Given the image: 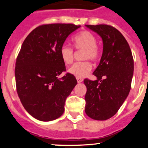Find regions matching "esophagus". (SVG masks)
<instances>
[{"label": "esophagus", "instance_id": "34e87169", "mask_svg": "<svg viewBox=\"0 0 148 148\" xmlns=\"http://www.w3.org/2000/svg\"><path fill=\"white\" fill-rule=\"evenodd\" d=\"M77 82H78V83H81V82H82L83 79L82 78H80V77H77Z\"/></svg>", "mask_w": 148, "mask_h": 148}]
</instances>
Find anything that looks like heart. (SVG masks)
I'll list each match as a JSON object with an SVG mask.
<instances>
[{
  "mask_svg": "<svg viewBox=\"0 0 148 148\" xmlns=\"http://www.w3.org/2000/svg\"><path fill=\"white\" fill-rule=\"evenodd\" d=\"M73 44L77 50H84L82 59L86 61L74 64L69 71L77 77L82 78L91 71L92 66L89 61L93 62L97 60L100 55V51L97 45V38L92 33L88 31H83L76 35L72 39ZM59 54L62 60L66 65L73 63L74 59V51L72 48L67 45H63L59 51Z\"/></svg>",
  "mask_w": 148,
  "mask_h": 148,
  "instance_id": "obj_1",
  "label": "heart"
}]
</instances>
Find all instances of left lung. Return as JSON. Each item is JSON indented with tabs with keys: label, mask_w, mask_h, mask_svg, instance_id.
<instances>
[{
	"label": "left lung",
	"mask_w": 148,
	"mask_h": 148,
	"mask_svg": "<svg viewBox=\"0 0 148 148\" xmlns=\"http://www.w3.org/2000/svg\"><path fill=\"white\" fill-rule=\"evenodd\" d=\"M102 38L100 62L93 74L97 80H84L86 86L85 112L90 118L106 120L113 117L130 91L134 61L127 41L113 26L86 25Z\"/></svg>",
	"instance_id": "1"
}]
</instances>
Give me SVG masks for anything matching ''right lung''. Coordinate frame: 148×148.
I'll list each match as a JSON object with an SVG mask.
<instances>
[{
	"label": "right lung",
	"mask_w": 148,
	"mask_h": 148,
	"mask_svg": "<svg viewBox=\"0 0 148 148\" xmlns=\"http://www.w3.org/2000/svg\"><path fill=\"white\" fill-rule=\"evenodd\" d=\"M80 26L72 23L44 24L33 30L22 44L15 67L16 90L25 110L40 121L59 118L66 99L77 85L66 73L59 54L65 40Z\"/></svg>",
	"instance_id": "obj_1"
}]
</instances>
